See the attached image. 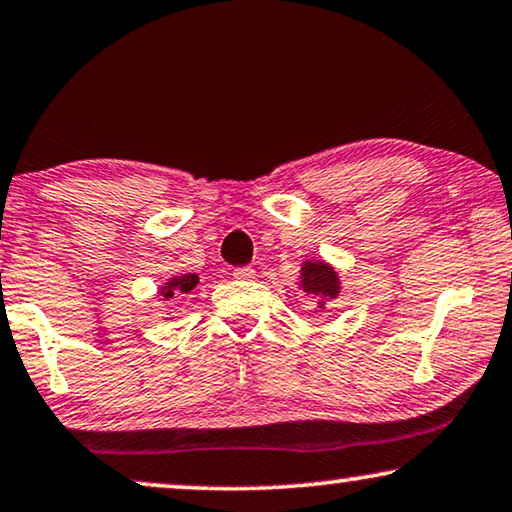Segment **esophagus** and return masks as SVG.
<instances>
[{"mask_svg": "<svg viewBox=\"0 0 512 512\" xmlns=\"http://www.w3.org/2000/svg\"><path fill=\"white\" fill-rule=\"evenodd\" d=\"M234 278L236 280H253L255 269L253 266H241V269H234Z\"/></svg>", "mask_w": 512, "mask_h": 512, "instance_id": "esophagus-1", "label": "esophagus"}]
</instances>
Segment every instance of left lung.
Here are the masks:
<instances>
[{"label": "left lung", "mask_w": 512, "mask_h": 512, "mask_svg": "<svg viewBox=\"0 0 512 512\" xmlns=\"http://www.w3.org/2000/svg\"><path fill=\"white\" fill-rule=\"evenodd\" d=\"M299 287L306 294L318 297V306L325 308V301L336 299L338 292H341V280H338L334 266L322 262V259H306L301 264Z\"/></svg>", "instance_id": "left-lung-1"}]
</instances>
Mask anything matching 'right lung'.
Wrapping results in <instances>:
<instances>
[{
  "instance_id": "1",
  "label": "right lung",
  "mask_w": 512,
  "mask_h": 512,
  "mask_svg": "<svg viewBox=\"0 0 512 512\" xmlns=\"http://www.w3.org/2000/svg\"><path fill=\"white\" fill-rule=\"evenodd\" d=\"M197 283H199L197 273H183V276H174L160 287V297L164 301L183 297V294H190L194 287H197Z\"/></svg>"
}]
</instances>
